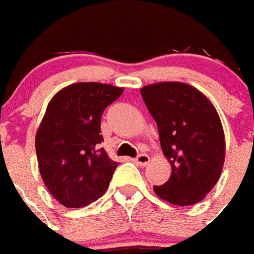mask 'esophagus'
<instances>
[{
    "mask_svg": "<svg viewBox=\"0 0 254 254\" xmlns=\"http://www.w3.org/2000/svg\"><path fill=\"white\" fill-rule=\"evenodd\" d=\"M149 161H150V157L147 154H139L134 159V163L139 165V167H145V165L149 164Z\"/></svg>",
    "mask_w": 254,
    "mask_h": 254,
    "instance_id": "esophagus-1",
    "label": "esophagus"
}]
</instances>
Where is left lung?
I'll return each mask as SVG.
<instances>
[{
	"label": "left lung",
	"instance_id": "8db88e82",
	"mask_svg": "<svg viewBox=\"0 0 254 254\" xmlns=\"http://www.w3.org/2000/svg\"><path fill=\"white\" fill-rule=\"evenodd\" d=\"M141 94L172 168L164 185L153 186L154 193L179 206L197 204L217 183L226 157L216 108L204 93L182 82L147 84Z\"/></svg>",
	"mask_w": 254,
	"mask_h": 254
}]
</instances>
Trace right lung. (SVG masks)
Returning a JSON list of instances; mask_svg holds the SVG:
<instances>
[{
  "label": "right lung",
  "instance_id": "right-lung-1",
  "mask_svg": "<svg viewBox=\"0 0 254 254\" xmlns=\"http://www.w3.org/2000/svg\"><path fill=\"white\" fill-rule=\"evenodd\" d=\"M123 87L72 83L56 93L35 135L38 167L49 193L65 208H82L107 191L119 163L104 149L101 116Z\"/></svg>",
  "mask_w": 254,
  "mask_h": 254
}]
</instances>
